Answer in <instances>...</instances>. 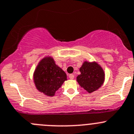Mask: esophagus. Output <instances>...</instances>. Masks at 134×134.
Segmentation results:
<instances>
[{
	"label": "esophagus",
	"instance_id": "obj_1",
	"mask_svg": "<svg viewBox=\"0 0 134 134\" xmlns=\"http://www.w3.org/2000/svg\"><path fill=\"white\" fill-rule=\"evenodd\" d=\"M69 78L70 79H73L74 78H75V75H74L73 74H70V75H69Z\"/></svg>",
	"mask_w": 134,
	"mask_h": 134
}]
</instances>
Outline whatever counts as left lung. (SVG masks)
I'll use <instances>...</instances> for the list:
<instances>
[{
    "label": "left lung",
    "mask_w": 134,
    "mask_h": 134,
    "mask_svg": "<svg viewBox=\"0 0 134 134\" xmlns=\"http://www.w3.org/2000/svg\"><path fill=\"white\" fill-rule=\"evenodd\" d=\"M80 75H78L76 80L79 85L88 93L97 90L103 85L105 72L97 63L84 62L80 68Z\"/></svg>",
    "instance_id": "left-lung-1"
}]
</instances>
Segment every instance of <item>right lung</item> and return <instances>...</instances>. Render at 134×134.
Returning a JSON list of instances; mask_svg holds the SVG:
<instances>
[{
    "label": "right lung",
    "instance_id": "add662e5",
    "mask_svg": "<svg viewBox=\"0 0 134 134\" xmlns=\"http://www.w3.org/2000/svg\"><path fill=\"white\" fill-rule=\"evenodd\" d=\"M33 80L40 92L52 97L67 80V75L55 64L52 57H45L38 63L33 74Z\"/></svg>",
    "mask_w": 134,
    "mask_h": 134
}]
</instances>
